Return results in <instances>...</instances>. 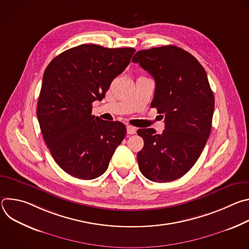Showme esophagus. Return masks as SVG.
Masks as SVG:
<instances>
[{"mask_svg":"<svg viewBox=\"0 0 249 249\" xmlns=\"http://www.w3.org/2000/svg\"><path fill=\"white\" fill-rule=\"evenodd\" d=\"M136 131H137L136 127L131 126V125L127 126V133H128L129 135H133V134H135V133H136Z\"/></svg>","mask_w":249,"mask_h":249,"instance_id":"1","label":"esophagus"}]
</instances>
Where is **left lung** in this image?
<instances>
[{
  "label": "left lung",
  "mask_w": 249,
  "mask_h": 249,
  "mask_svg": "<svg viewBox=\"0 0 249 249\" xmlns=\"http://www.w3.org/2000/svg\"><path fill=\"white\" fill-rule=\"evenodd\" d=\"M132 61L155 79L152 107L164 116V130L139 129L144 147L138 155L146 178L169 182L182 177L199 159L209 138L215 98L206 71L187 51L173 45L138 51ZM162 116V117H163Z\"/></svg>",
  "instance_id": "8db88e82"
}]
</instances>
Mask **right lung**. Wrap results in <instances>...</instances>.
<instances>
[{"mask_svg": "<svg viewBox=\"0 0 249 249\" xmlns=\"http://www.w3.org/2000/svg\"><path fill=\"white\" fill-rule=\"evenodd\" d=\"M135 51L82 44L59 54L47 66L37 119L54 160L70 175L84 180L102 175L123 141L125 125L91 115V104L105 96Z\"/></svg>", "mask_w": 249, "mask_h": 249, "instance_id": "obj_1", "label": "right lung"}]
</instances>
